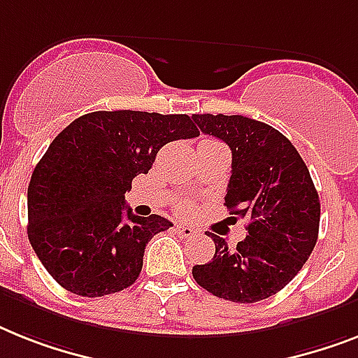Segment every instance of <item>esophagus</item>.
Here are the masks:
<instances>
[{
  "instance_id": "1",
  "label": "esophagus",
  "mask_w": 358,
  "mask_h": 358,
  "mask_svg": "<svg viewBox=\"0 0 358 358\" xmlns=\"http://www.w3.org/2000/svg\"><path fill=\"white\" fill-rule=\"evenodd\" d=\"M176 232L179 236H181V238H185V239L194 238V236L197 234L196 229H192L190 225H176Z\"/></svg>"
}]
</instances>
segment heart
I'll return each instance as SVG.
<instances>
[{"instance_id":"obj_1","label":"heart","mask_w":358,"mask_h":358,"mask_svg":"<svg viewBox=\"0 0 358 358\" xmlns=\"http://www.w3.org/2000/svg\"><path fill=\"white\" fill-rule=\"evenodd\" d=\"M212 138H205V141H203V143H210ZM186 208H188V205H186V203H179V210H182L185 212Z\"/></svg>"}]
</instances>
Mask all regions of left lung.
<instances>
[{
    "label": "left lung",
    "instance_id": "8db88e82",
    "mask_svg": "<svg viewBox=\"0 0 358 358\" xmlns=\"http://www.w3.org/2000/svg\"><path fill=\"white\" fill-rule=\"evenodd\" d=\"M206 135L229 144L232 176L225 205L247 217V238L230 249L212 236V262L192 268L214 296L254 303L282 291L303 267L318 239L320 201L306 162L278 129L243 115H192Z\"/></svg>",
    "mask_w": 358,
    "mask_h": 358
}]
</instances>
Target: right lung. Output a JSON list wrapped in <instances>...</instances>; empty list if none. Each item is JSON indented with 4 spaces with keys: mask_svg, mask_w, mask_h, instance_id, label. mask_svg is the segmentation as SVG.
Masks as SVG:
<instances>
[{
    "mask_svg": "<svg viewBox=\"0 0 358 358\" xmlns=\"http://www.w3.org/2000/svg\"><path fill=\"white\" fill-rule=\"evenodd\" d=\"M192 120L94 111L56 135L29 182L27 234L62 287L96 298L135 283L148 241L172 223L157 214H131L124 194L135 177L148 173L164 144L199 135Z\"/></svg>",
    "mask_w": 358,
    "mask_h": 358,
    "instance_id": "add662e5",
    "label": "right lung"
}]
</instances>
